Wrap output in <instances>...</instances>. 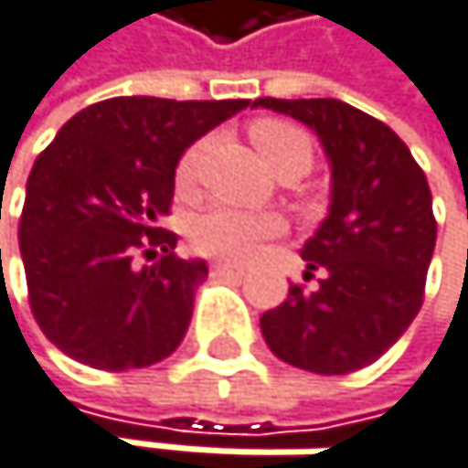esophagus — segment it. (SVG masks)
<instances>
[{"instance_id":"obj_1","label":"esophagus","mask_w":468,"mask_h":468,"mask_svg":"<svg viewBox=\"0 0 468 468\" xmlns=\"http://www.w3.org/2000/svg\"><path fill=\"white\" fill-rule=\"evenodd\" d=\"M212 273L215 276H244V267L229 264V261H215L212 264Z\"/></svg>"}]
</instances>
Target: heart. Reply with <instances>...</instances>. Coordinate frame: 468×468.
<instances>
[{"label": "heart", "mask_w": 468, "mask_h": 468, "mask_svg": "<svg viewBox=\"0 0 468 468\" xmlns=\"http://www.w3.org/2000/svg\"><path fill=\"white\" fill-rule=\"evenodd\" d=\"M250 140L264 157L270 169L299 166L302 172L311 164V140L307 134L282 120H256L250 126ZM204 146H192L177 164V184L189 186L201 164ZM282 232V221L270 212H250L239 207H212L198 215L192 224V244L207 256L227 261H247L259 253V247Z\"/></svg>", "instance_id": "heart-1"}]
</instances>
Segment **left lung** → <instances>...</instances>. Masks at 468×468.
Returning a JSON list of instances; mask_svg holds the SVG:
<instances>
[{"label":"left lung","mask_w":468,"mask_h":468,"mask_svg":"<svg viewBox=\"0 0 468 468\" xmlns=\"http://www.w3.org/2000/svg\"><path fill=\"white\" fill-rule=\"evenodd\" d=\"M314 129L331 164V207L304 241V276L261 316V334L282 362L311 374L371 366L406 334L423 304L437 221L423 169L386 123L342 100L261 97Z\"/></svg>","instance_id":"1"}]
</instances>
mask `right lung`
Listing matches in <instances>:
<instances>
[{
    "label": "right lung",
    "mask_w": 468,
    "mask_h": 468,
    "mask_svg": "<svg viewBox=\"0 0 468 468\" xmlns=\"http://www.w3.org/2000/svg\"><path fill=\"white\" fill-rule=\"evenodd\" d=\"M247 106L112 97L74 114L37 157L19 253L34 319L65 356L129 371L184 342L207 261L177 259V236L161 227L175 166L195 140Z\"/></svg>",
    "instance_id": "add662e5"
}]
</instances>
